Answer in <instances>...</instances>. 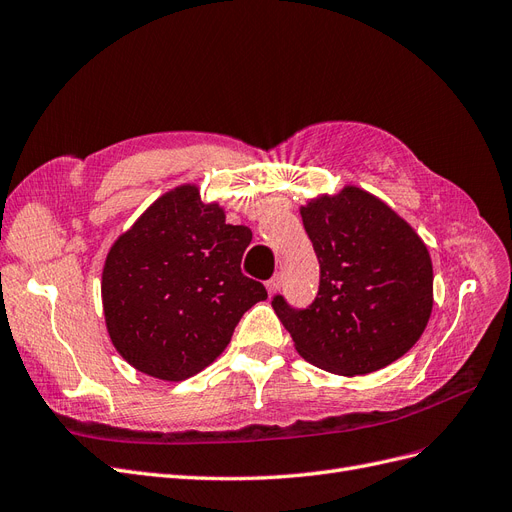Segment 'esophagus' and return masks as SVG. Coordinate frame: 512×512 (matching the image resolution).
Masks as SVG:
<instances>
[{
  "label": "esophagus",
  "instance_id": "34e87169",
  "mask_svg": "<svg viewBox=\"0 0 512 512\" xmlns=\"http://www.w3.org/2000/svg\"><path fill=\"white\" fill-rule=\"evenodd\" d=\"M279 286H281V275H273V277L267 281V290H269V294H275V292L279 290Z\"/></svg>",
  "mask_w": 512,
  "mask_h": 512
}]
</instances>
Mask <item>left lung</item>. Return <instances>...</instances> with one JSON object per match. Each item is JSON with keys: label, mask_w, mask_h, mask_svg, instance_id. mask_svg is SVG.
I'll list each match as a JSON object with an SVG mask.
<instances>
[{"label": "left lung", "mask_w": 512, "mask_h": 512, "mask_svg": "<svg viewBox=\"0 0 512 512\" xmlns=\"http://www.w3.org/2000/svg\"><path fill=\"white\" fill-rule=\"evenodd\" d=\"M320 260V288L307 309L273 296V309L307 362L339 375H366L417 343L432 313L426 243L392 207L345 186L301 207Z\"/></svg>", "instance_id": "obj_1"}]
</instances>
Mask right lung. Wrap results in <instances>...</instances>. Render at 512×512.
<instances>
[{"label":"right lung","instance_id":"right-lung-1","mask_svg":"<svg viewBox=\"0 0 512 512\" xmlns=\"http://www.w3.org/2000/svg\"><path fill=\"white\" fill-rule=\"evenodd\" d=\"M248 226L186 184L156 199L105 258L101 298L118 354L142 373L184 381L231 343L241 315L267 298L241 273Z\"/></svg>","mask_w":512,"mask_h":512}]
</instances>
